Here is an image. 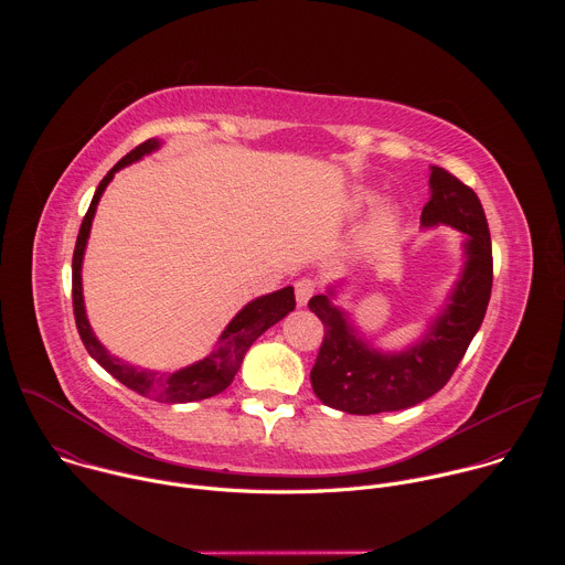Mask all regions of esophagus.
Returning a JSON list of instances; mask_svg holds the SVG:
<instances>
[{"instance_id": "34e87169", "label": "esophagus", "mask_w": 565, "mask_h": 565, "mask_svg": "<svg viewBox=\"0 0 565 565\" xmlns=\"http://www.w3.org/2000/svg\"><path fill=\"white\" fill-rule=\"evenodd\" d=\"M317 290V284L312 279H299L295 284V299H297V306H306L308 299L315 295Z\"/></svg>"}]
</instances>
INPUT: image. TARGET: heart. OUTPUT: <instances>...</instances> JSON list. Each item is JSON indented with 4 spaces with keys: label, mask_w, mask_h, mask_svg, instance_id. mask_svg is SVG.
Returning a JSON list of instances; mask_svg holds the SVG:
<instances>
[{
    "label": "heart",
    "mask_w": 565,
    "mask_h": 565,
    "mask_svg": "<svg viewBox=\"0 0 565 565\" xmlns=\"http://www.w3.org/2000/svg\"><path fill=\"white\" fill-rule=\"evenodd\" d=\"M377 201V194L366 190V188H360L353 192V207L355 210H362V207H369ZM399 227V210L395 205H384L382 210L375 212V216L371 218L369 227H366V244L369 246H384L388 244V241L395 236Z\"/></svg>",
    "instance_id": "obj_1"
}]
</instances>
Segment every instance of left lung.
<instances>
[{
  "label": "left lung",
  "mask_w": 565,
  "mask_h": 565,
  "mask_svg": "<svg viewBox=\"0 0 565 565\" xmlns=\"http://www.w3.org/2000/svg\"><path fill=\"white\" fill-rule=\"evenodd\" d=\"M423 230L449 225L462 238V270L420 340L380 351L364 340L353 315L333 303L340 284L308 306L324 324V342L310 371L315 395L331 409L371 416L409 409L440 391L478 333L492 295V238L476 192L431 166Z\"/></svg>",
  "instance_id": "8db88e82"
}]
</instances>
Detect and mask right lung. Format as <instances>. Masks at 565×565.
<instances>
[{
    "label": "right lung",
    "instance_id": "right-lung-1",
    "mask_svg": "<svg viewBox=\"0 0 565 565\" xmlns=\"http://www.w3.org/2000/svg\"><path fill=\"white\" fill-rule=\"evenodd\" d=\"M160 145L163 142H160L158 138L145 140L142 145L131 149L125 158H120L118 163L107 172V177L100 181V185L92 199V205L85 214V221H83V225H79L75 250H73V312H75L77 333H79V338H83L89 355L107 373H111L118 382H122L125 386H129L131 391L145 395V397H151L158 402H196V399L212 397L230 386L232 377L241 369V362H244L248 349L257 342V338L264 335L270 327H275L277 321H281L288 312L295 310V290H292V286H286L281 290H275V292H268V295H262V297L248 301L232 317V321L221 333V338L210 355H205L203 360H199L190 366H183L174 373H158L151 369L134 366V364L111 355L103 347V342L96 338L89 319H87L85 295H83V259H85V250H87L92 223H94L100 196L107 190V185L111 183V179L116 177V172L136 163V160H140L142 156L156 151Z\"/></svg>",
    "mask_w": 565,
    "mask_h": 565
}]
</instances>
